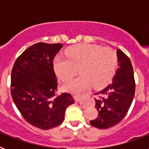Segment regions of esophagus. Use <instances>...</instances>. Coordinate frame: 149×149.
Returning <instances> with one entry per match:
<instances>
[{
  "instance_id": "1",
  "label": "esophagus",
  "mask_w": 149,
  "mask_h": 149,
  "mask_svg": "<svg viewBox=\"0 0 149 149\" xmlns=\"http://www.w3.org/2000/svg\"><path fill=\"white\" fill-rule=\"evenodd\" d=\"M74 98H76V100H77L81 105H83L84 107L86 106V102H85V96H84V94L76 95H74Z\"/></svg>"
}]
</instances>
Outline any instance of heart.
Returning a JSON list of instances; mask_svg holds the SVG:
<instances>
[{"mask_svg":"<svg viewBox=\"0 0 149 149\" xmlns=\"http://www.w3.org/2000/svg\"><path fill=\"white\" fill-rule=\"evenodd\" d=\"M66 57L56 56L54 68L56 76L67 82L77 74L81 73L64 86L68 92H77L93 86L102 87L108 84L113 76L117 63L115 51L110 48L98 45L80 44L72 46L65 51Z\"/></svg>","mask_w":149,"mask_h":149,"instance_id":"b5f03b06","label":"heart"}]
</instances>
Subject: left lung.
<instances>
[{
	"mask_svg": "<svg viewBox=\"0 0 149 149\" xmlns=\"http://www.w3.org/2000/svg\"><path fill=\"white\" fill-rule=\"evenodd\" d=\"M118 69L113 83L96 93L95 107L98 116L90 124L99 129L113 127L121 122L128 112L135 94V80L131 60L121 50H117Z\"/></svg>",
	"mask_w": 149,
	"mask_h": 149,
	"instance_id": "obj_1",
	"label": "left lung"
}]
</instances>
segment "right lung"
<instances>
[{"instance_id": "add662e5", "label": "right lung", "mask_w": 149, "mask_h": 149, "mask_svg": "<svg viewBox=\"0 0 149 149\" xmlns=\"http://www.w3.org/2000/svg\"><path fill=\"white\" fill-rule=\"evenodd\" d=\"M60 43L33 45L15 60L11 73V95L23 118L33 126L48 130L64 120L65 112L74 103L69 93L57 95L54 59Z\"/></svg>"}]
</instances>
